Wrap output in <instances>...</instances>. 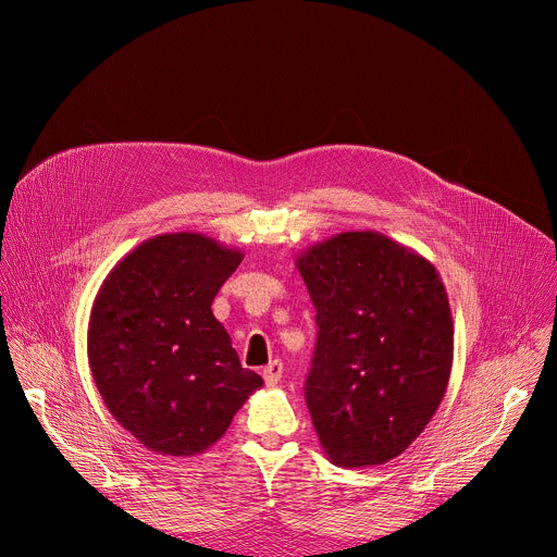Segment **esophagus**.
I'll return each mask as SVG.
<instances>
[{"mask_svg":"<svg viewBox=\"0 0 557 557\" xmlns=\"http://www.w3.org/2000/svg\"><path fill=\"white\" fill-rule=\"evenodd\" d=\"M261 375H263L268 386H276L281 382V375H283V362L281 360H272L268 367H263Z\"/></svg>","mask_w":557,"mask_h":557,"instance_id":"esophagus-1","label":"esophagus"}]
</instances>
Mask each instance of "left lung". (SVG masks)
<instances>
[{
  "instance_id": "1",
  "label": "left lung",
  "mask_w": 557,
  "mask_h": 557,
  "mask_svg": "<svg viewBox=\"0 0 557 557\" xmlns=\"http://www.w3.org/2000/svg\"><path fill=\"white\" fill-rule=\"evenodd\" d=\"M318 311L305 397L338 468L384 466L446 395L455 327L431 261L377 232H343L296 257Z\"/></svg>"
}]
</instances>
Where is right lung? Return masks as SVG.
Here are the masks:
<instances>
[{
    "instance_id": "1",
    "label": "right lung",
    "mask_w": 557,
    "mask_h": 557,
    "mask_svg": "<svg viewBox=\"0 0 557 557\" xmlns=\"http://www.w3.org/2000/svg\"><path fill=\"white\" fill-rule=\"evenodd\" d=\"M242 257L203 234H162L131 250L98 289L91 377L111 416L152 453H206L263 386L212 313Z\"/></svg>"
}]
</instances>
